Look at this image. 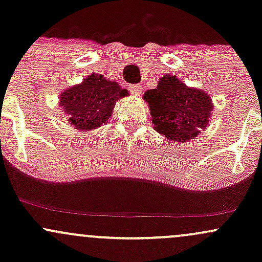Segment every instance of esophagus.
I'll return each instance as SVG.
<instances>
[{"instance_id":"1","label":"esophagus","mask_w":262,"mask_h":262,"mask_svg":"<svg viewBox=\"0 0 262 262\" xmlns=\"http://www.w3.org/2000/svg\"><path fill=\"white\" fill-rule=\"evenodd\" d=\"M129 90H130V92L133 93L134 96H139V93L141 92V86L140 85H130L129 86Z\"/></svg>"}]
</instances>
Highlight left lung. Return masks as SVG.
I'll return each mask as SVG.
<instances>
[{
    "instance_id": "left-lung-1",
    "label": "left lung",
    "mask_w": 262,
    "mask_h": 262,
    "mask_svg": "<svg viewBox=\"0 0 262 262\" xmlns=\"http://www.w3.org/2000/svg\"><path fill=\"white\" fill-rule=\"evenodd\" d=\"M143 98L150 108L154 129L167 140L183 143L194 139L209 124L210 96L188 87L173 75L160 77L156 89L148 90Z\"/></svg>"
}]
</instances>
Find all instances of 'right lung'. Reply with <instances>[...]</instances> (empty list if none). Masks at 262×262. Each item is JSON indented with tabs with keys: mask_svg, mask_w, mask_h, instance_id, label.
<instances>
[{
	"mask_svg": "<svg viewBox=\"0 0 262 262\" xmlns=\"http://www.w3.org/2000/svg\"><path fill=\"white\" fill-rule=\"evenodd\" d=\"M125 96L128 91L118 82L101 74H91L81 83L60 93L59 106L74 129L91 132L110 121L116 102Z\"/></svg>",
	"mask_w": 262,
	"mask_h": 262,
	"instance_id": "add662e5",
	"label": "right lung"
}]
</instances>
